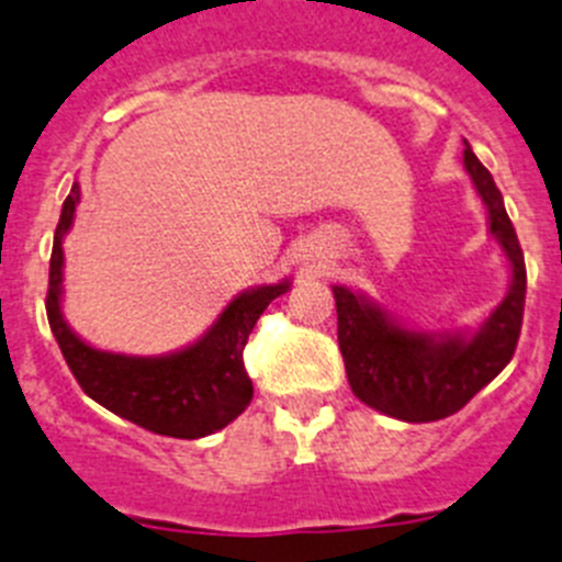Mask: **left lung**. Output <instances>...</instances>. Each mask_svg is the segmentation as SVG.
<instances>
[{
	"label": "left lung",
	"mask_w": 562,
	"mask_h": 562,
	"mask_svg": "<svg viewBox=\"0 0 562 562\" xmlns=\"http://www.w3.org/2000/svg\"><path fill=\"white\" fill-rule=\"evenodd\" d=\"M463 166L490 209V228L512 262V288L475 336H432L398 328L348 288L334 285L339 350L353 396L402 422H438L463 407L515 356L526 305V262L490 169L463 149Z\"/></svg>",
	"instance_id": "1"
}]
</instances>
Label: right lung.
I'll return each mask as SVG.
<instances>
[{"instance_id":"add662e5","label":"right lung","mask_w":562,"mask_h":562,"mask_svg":"<svg viewBox=\"0 0 562 562\" xmlns=\"http://www.w3.org/2000/svg\"><path fill=\"white\" fill-rule=\"evenodd\" d=\"M78 203V183L67 194L50 254L47 282V322L56 336L67 368L87 396L115 416L138 427L172 438H203L240 416L254 396L251 379L243 364L254 325L268 302L288 291V282L246 291L228 305L203 339L192 348L160 359L104 353L78 339L61 319V237L72 226Z\"/></svg>"}]
</instances>
